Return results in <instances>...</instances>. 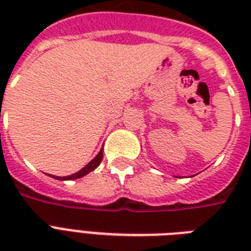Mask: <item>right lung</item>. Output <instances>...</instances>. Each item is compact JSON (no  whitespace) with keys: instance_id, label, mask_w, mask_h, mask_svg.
Wrapping results in <instances>:
<instances>
[{"instance_id":"1","label":"right lung","mask_w":251,"mask_h":251,"mask_svg":"<svg viewBox=\"0 0 251 251\" xmlns=\"http://www.w3.org/2000/svg\"><path fill=\"white\" fill-rule=\"evenodd\" d=\"M101 160H102V150H100V152H99L98 155H96V156H95L94 159H92V160L86 165V167L82 168L79 172H76V173H74V175L72 176H66V177H57V176H52V175H50V177H53V178H56V179H60V181H68V179L80 178V177H83V176L88 175V173L94 171V169H96V168L100 165Z\"/></svg>"}]
</instances>
